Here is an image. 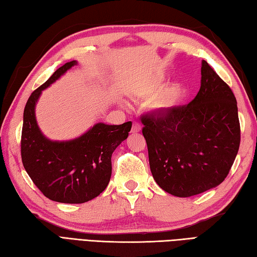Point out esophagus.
Masks as SVG:
<instances>
[{
    "mask_svg": "<svg viewBox=\"0 0 257 257\" xmlns=\"http://www.w3.org/2000/svg\"><path fill=\"white\" fill-rule=\"evenodd\" d=\"M141 132V125L139 122L137 121H134L133 122V128H132V133L133 134H137V133H140Z\"/></svg>",
    "mask_w": 257,
    "mask_h": 257,
    "instance_id": "34e87169",
    "label": "esophagus"
}]
</instances>
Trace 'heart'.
Listing matches in <instances>:
<instances>
[{
    "instance_id": "heart-1",
    "label": "heart",
    "mask_w": 257,
    "mask_h": 257,
    "mask_svg": "<svg viewBox=\"0 0 257 257\" xmlns=\"http://www.w3.org/2000/svg\"><path fill=\"white\" fill-rule=\"evenodd\" d=\"M166 78V75L163 73H156L150 78L141 81L138 84L137 88H136V94L140 98L146 100L154 99L157 97L154 103H152V108L157 113H167L170 109L176 105L180 98V92H181V85L179 83H174L171 86L167 87L165 90H162L159 95L162 83Z\"/></svg>"
}]
</instances>
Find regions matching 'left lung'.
I'll return each mask as SVG.
<instances>
[{
    "label": "left lung",
    "mask_w": 257,
    "mask_h": 257,
    "mask_svg": "<svg viewBox=\"0 0 257 257\" xmlns=\"http://www.w3.org/2000/svg\"><path fill=\"white\" fill-rule=\"evenodd\" d=\"M141 120L152 177L163 191L188 198L224 181L241 140L237 102L205 61L192 101Z\"/></svg>",
    "instance_id": "8db88e82"
}]
</instances>
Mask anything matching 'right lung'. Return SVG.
I'll use <instances>...</instances> for the list:
<instances>
[{"label":"right lung","instance_id":"obj_1","mask_svg":"<svg viewBox=\"0 0 257 257\" xmlns=\"http://www.w3.org/2000/svg\"><path fill=\"white\" fill-rule=\"evenodd\" d=\"M78 63L68 62L32 92L23 114L21 155L32 181L46 198L61 203L90 201L107 188L111 177V156L128 138L132 121L95 123L79 137L65 141L48 139L36 121L35 108L42 91Z\"/></svg>","mask_w":257,"mask_h":257}]
</instances>
